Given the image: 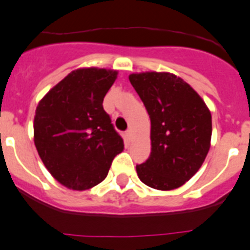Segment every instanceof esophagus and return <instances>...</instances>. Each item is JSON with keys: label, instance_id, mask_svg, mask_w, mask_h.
I'll return each mask as SVG.
<instances>
[{"label": "esophagus", "instance_id": "1", "mask_svg": "<svg viewBox=\"0 0 250 250\" xmlns=\"http://www.w3.org/2000/svg\"><path fill=\"white\" fill-rule=\"evenodd\" d=\"M125 137H126V140H127L128 142H130L131 138H132V131H131V128H128V130H126Z\"/></svg>", "mask_w": 250, "mask_h": 250}]
</instances>
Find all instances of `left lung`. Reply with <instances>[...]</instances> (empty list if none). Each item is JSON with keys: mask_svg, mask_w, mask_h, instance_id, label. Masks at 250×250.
<instances>
[{"mask_svg": "<svg viewBox=\"0 0 250 250\" xmlns=\"http://www.w3.org/2000/svg\"><path fill=\"white\" fill-rule=\"evenodd\" d=\"M128 79L150 119V155L136 165L138 177L160 191L179 188L208 154L211 114L201 96L174 74L148 71Z\"/></svg>", "mask_w": 250, "mask_h": 250, "instance_id": "obj_1", "label": "left lung"}]
</instances>
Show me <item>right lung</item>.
Instances as JSON below:
<instances>
[{
	"mask_svg": "<svg viewBox=\"0 0 250 250\" xmlns=\"http://www.w3.org/2000/svg\"><path fill=\"white\" fill-rule=\"evenodd\" d=\"M117 75L98 68L71 71L36 108V149L52 176L68 188L83 191L102 182L124 149L102 104Z\"/></svg>",
	"mask_w": 250,
	"mask_h": 250,
	"instance_id": "1",
	"label": "right lung"
}]
</instances>
